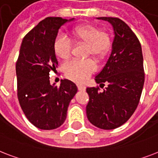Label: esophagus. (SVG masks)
Listing matches in <instances>:
<instances>
[{"mask_svg":"<svg viewBox=\"0 0 158 158\" xmlns=\"http://www.w3.org/2000/svg\"><path fill=\"white\" fill-rule=\"evenodd\" d=\"M77 87H78V89L79 91H85L86 90V87L83 84H77Z\"/></svg>","mask_w":158,"mask_h":158,"instance_id":"34e87169","label":"esophagus"}]
</instances>
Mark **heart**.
I'll return each instance as SVG.
<instances>
[{
	"label": "heart",
	"instance_id": "1",
	"mask_svg": "<svg viewBox=\"0 0 158 158\" xmlns=\"http://www.w3.org/2000/svg\"><path fill=\"white\" fill-rule=\"evenodd\" d=\"M71 37L76 44H85L86 57L92 56L95 60L101 61L105 57L111 46L109 33L100 31L97 26L86 23L77 26L71 31ZM55 54L62 60H67L71 56L72 44L64 36H58L53 44ZM96 70L92 60L72 61L64 66V73L68 79L78 83L86 81Z\"/></svg>",
	"mask_w": 158,
	"mask_h": 158
}]
</instances>
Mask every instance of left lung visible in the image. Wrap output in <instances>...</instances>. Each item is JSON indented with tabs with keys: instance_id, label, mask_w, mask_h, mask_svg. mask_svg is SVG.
Here are the masks:
<instances>
[{
	"instance_id": "left-lung-1",
	"label": "left lung",
	"mask_w": 158,
	"mask_h": 158,
	"mask_svg": "<svg viewBox=\"0 0 158 158\" xmlns=\"http://www.w3.org/2000/svg\"><path fill=\"white\" fill-rule=\"evenodd\" d=\"M97 19L109 22L114 36L106 64L95 77L97 83L107 87L103 92L99 88H87L89 101L86 113L92 125L112 130L125 123L139 104L144 83L143 54L139 40L123 20Z\"/></svg>"
}]
</instances>
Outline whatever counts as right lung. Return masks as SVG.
Segmentation results:
<instances>
[{"instance_id":"1","label":"right lung","mask_w":158,"mask_h":158,"mask_svg":"<svg viewBox=\"0 0 158 158\" xmlns=\"http://www.w3.org/2000/svg\"><path fill=\"white\" fill-rule=\"evenodd\" d=\"M72 20L48 17L22 42L16 63L18 98L27 118L41 130H53L63 124L69 104L78 91L68 79H61L58 87L49 81V72L57 66L53 48L57 32Z\"/></svg>"}]
</instances>
